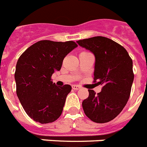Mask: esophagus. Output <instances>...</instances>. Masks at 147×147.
I'll use <instances>...</instances> for the list:
<instances>
[{
    "label": "esophagus",
    "mask_w": 147,
    "mask_h": 147,
    "mask_svg": "<svg viewBox=\"0 0 147 147\" xmlns=\"http://www.w3.org/2000/svg\"><path fill=\"white\" fill-rule=\"evenodd\" d=\"M71 88H72V89H74V90H79L80 88H81L79 86L76 85V84H74V85L71 86Z\"/></svg>",
    "instance_id": "34e87169"
}]
</instances>
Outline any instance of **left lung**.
<instances>
[{
    "label": "left lung",
    "mask_w": 147,
    "mask_h": 147,
    "mask_svg": "<svg viewBox=\"0 0 147 147\" xmlns=\"http://www.w3.org/2000/svg\"><path fill=\"white\" fill-rule=\"evenodd\" d=\"M77 43L94 53V82L102 86L97 95L88 90L89 96L82 102L84 112L94 122H109L121 113L129 99L134 77L132 59L121 45L105 37Z\"/></svg>",
    "instance_id": "left-lung-1"
}]
</instances>
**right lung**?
Segmentation results:
<instances>
[{"label":"right lung","mask_w":147,"mask_h":147,"mask_svg":"<svg viewBox=\"0 0 147 147\" xmlns=\"http://www.w3.org/2000/svg\"><path fill=\"white\" fill-rule=\"evenodd\" d=\"M77 47L71 40H40L18 59L15 71L16 94L24 110L34 121L51 123L61 115L71 87H58L51 76L60 70L63 59Z\"/></svg>","instance_id":"right-lung-1"}]
</instances>
